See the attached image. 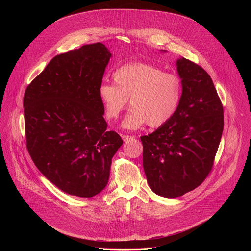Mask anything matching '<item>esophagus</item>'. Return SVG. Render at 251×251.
I'll return each mask as SVG.
<instances>
[{
  "mask_svg": "<svg viewBox=\"0 0 251 251\" xmlns=\"http://www.w3.org/2000/svg\"><path fill=\"white\" fill-rule=\"evenodd\" d=\"M135 137L134 136H130V135H122V139L124 142H128V141H131L133 140Z\"/></svg>",
  "mask_w": 251,
  "mask_h": 251,
  "instance_id": "obj_1",
  "label": "esophagus"
}]
</instances>
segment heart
<instances>
[{
  "label": "heart",
  "mask_w": 251,
  "mask_h": 251,
  "mask_svg": "<svg viewBox=\"0 0 251 251\" xmlns=\"http://www.w3.org/2000/svg\"><path fill=\"white\" fill-rule=\"evenodd\" d=\"M114 84L102 83L98 88L105 117L117 120L126 108H132L122 122L128 130H137L148 123L159 127L176 112L183 95L182 80L160 67L135 62L118 67L112 75Z\"/></svg>",
  "instance_id": "heart-1"
}]
</instances>
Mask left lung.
Masks as SVG:
<instances>
[{"mask_svg":"<svg viewBox=\"0 0 251 251\" xmlns=\"http://www.w3.org/2000/svg\"><path fill=\"white\" fill-rule=\"evenodd\" d=\"M183 95L175 115L141 137L143 168L151 190L176 198L198 188L213 167L224 130V107L213 82L199 64L176 61Z\"/></svg>","mask_w":251,"mask_h":251,"instance_id":"1","label":"left lung"}]
</instances>
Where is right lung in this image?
<instances>
[{
    "label": "right lung",
    "mask_w": 251,
    "mask_h": 251,
    "mask_svg": "<svg viewBox=\"0 0 251 251\" xmlns=\"http://www.w3.org/2000/svg\"><path fill=\"white\" fill-rule=\"evenodd\" d=\"M111 53L101 43L54 56L24 95L26 149L62 192L92 198L108 183L123 144L107 130L98 88Z\"/></svg>",
    "instance_id": "obj_1"
}]
</instances>
